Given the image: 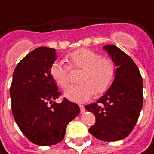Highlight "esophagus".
Wrapping results in <instances>:
<instances>
[{"mask_svg":"<svg viewBox=\"0 0 154 154\" xmlns=\"http://www.w3.org/2000/svg\"><path fill=\"white\" fill-rule=\"evenodd\" d=\"M80 110H81V112H85V107L83 106H80Z\"/></svg>","mask_w":154,"mask_h":154,"instance_id":"1","label":"esophagus"}]
</instances>
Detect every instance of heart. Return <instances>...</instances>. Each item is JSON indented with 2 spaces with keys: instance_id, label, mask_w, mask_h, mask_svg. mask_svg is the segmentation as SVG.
<instances>
[{
  "instance_id": "heart-1",
  "label": "heart",
  "mask_w": 154,
  "mask_h": 154,
  "mask_svg": "<svg viewBox=\"0 0 154 154\" xmlns=\"http://www.w3.org/2000/svg\"><path fill=\"white\" fill-rule=\"evenodd\" d=\"M69 66L55 61L49 68V73L57 84L66 88L71 82L72 69L82 70L80 77L82 84L71 86L65 91L68 100L76 103H85L90 100L96 93L102 95L112 85L116 66L110 58L101 57L97 52L80 48L67 55Z\"/></svg>"
}]
</instances>
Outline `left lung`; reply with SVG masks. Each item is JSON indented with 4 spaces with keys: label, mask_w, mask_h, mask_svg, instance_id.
Wrapping results in <instances>:
<instances>
[{
    "label": "left lung",
    "mask_w": 154,
    "mask_h": 154,
    "mask_svg": "<svg viewBox=\"0 0 154 154\" xmlns=\"http://www.w3.org/2000/svg\"><path fill=\"white\" fill-rule=\"evenodd\" d=\"M116 66L111 88L97 103L85 106L96 116L89 132L96 138L112 142L127 137L136 125L143 107V80L132 58L114 45H106Z\"/></svg>",
    "instance_id": "obj_1"
}]
</instances>
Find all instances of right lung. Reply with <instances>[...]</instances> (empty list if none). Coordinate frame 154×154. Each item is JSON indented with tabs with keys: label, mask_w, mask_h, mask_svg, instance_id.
<instances>
[{
	"label": "right lung",
	"mask_w": 154,
	"mask_h": 154,
	"mask_svg": "<svg viewBox=\"0 0 154 154\" xmlns=\"http://www.w3.org/2000/svg\"><path fill=\"white\" fill-rule=\"evenodd\" d=\"M57 57L56 49L48 47L31 51L15 68L10 86L17 124L32 143L42 146L61 142L67 124L80 112L78 105L66 98L60 104L55 102L60 92L49 68Z\"/></svg>",
	"instance_id": "add662e5"
}]
</instances>
